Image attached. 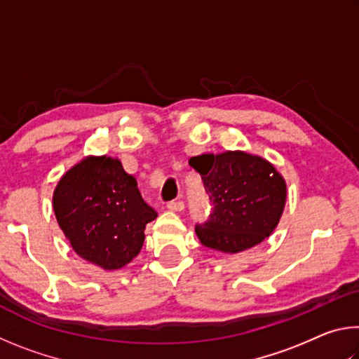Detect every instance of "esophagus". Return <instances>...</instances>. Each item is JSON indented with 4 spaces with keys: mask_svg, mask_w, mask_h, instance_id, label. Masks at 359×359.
Masks as SVG:
<instances>
[{
    "mask_svg": "<svg viewBox=\"0 0 359 359\" xmlns=\"http://www.w3.org/2000/svg\"><path fill=\"white\" fill-rule=\"evenodd\" d=\"M166 208H168L169 210L180 212V210L185 209V203H184V201H169V203L166 204Z\"/></svg>",
    "mask_w": 359,
    "mask_h": 359,
    "instance_id": "1",
    "label": "esophagus"
}]
</instances>
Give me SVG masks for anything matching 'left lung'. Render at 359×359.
<instances>
[{
  "instance_id": "1",
  "label": "left lung",
  "mask_w": 359,
  "mask_h": 359,
  "mask_svg": "<svg viewBox=\"0 0 359 359\" xmlns=\"http://www.w3.org/2000/svg\"><path fill=\"white\" fill-rule=\"evenodd\" d=\"M204 182L209 218L194 226L201 244L238 253L263 242L277 226L287 185L269 161L245 151L199 155L188 161Z\"/></svg>"
}]
</instances>
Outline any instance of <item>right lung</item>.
<instances>
[{
    "mask_svg": "<svg viewBox=\"0 0 359 359\" xmlns=\"http://www.w3.org/2000/svg\"><path fill=\"white\" fill-rule=\"evenodd\" d=\"M53 210L74 252L102 269H120L141 252L156 212L137 182L111 156H88L53 191Z\"/></svg>",
    "mask_w": 359,
    "mask_h": 359,
    "instance_id": "add662e5",
    "label": "right lung"
}]
</instances>
